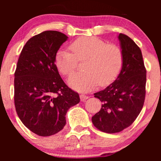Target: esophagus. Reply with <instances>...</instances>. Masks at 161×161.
Segmentation results:
<instances>
[{
    "instance_id": "obj_1",
    "label": "esophagus",
    "mask_w": 161,
    "mask_h": 161,
    "mask_svg": "<svg viewBox=\"0 0 161 161\" xmlns=\"http://www.w3.org/2000/svg\"><path fill=\"white\" fill-rule=\"evenodd\" d=\"M79 97H80L81 101H86V100H87V99L88 98V97H88V96L84 95V94H81Z\"/></svg>"
}]
</instances>
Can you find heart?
Segmentation results:
<instances>
[{
    "mask_svg": "<svg viewBox=\"0 0 161 161\" xmlns=\"http://www.w3.org/2000/svg\"><path fill=\"white\" fill-rule=\"evenodd\" d=\"M72 52L66 50L57 51L55 64L64 75L75 71L78 61L86 60L85 73H75L68 79V84L79 92H88L97 85L107 86L115 81L120 73L123 55L120 47L96 37H82L69 46Z\"/></svg>",
    "mask_w": 161,
    "mask_h": 161,
    "instance_id": "b5f03b06",
    "label": "heart"
}]
</instances>
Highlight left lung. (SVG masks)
Segmentation results:
<instances>
[{
  "label": "left lung",
  "mask_w": 161,
  "mask_h": 161,
  "mask_svg": "<svg viewBox=\"0 0 161 161\" xmlns=\"http://www.w3.org/2000/svg\"><path fill=\"white\" fill-rule=\"evenodd\" d=\"M123 55V67L114 82L94 94L102 102L92 121L106 133H116L129 127L143 108L145 98L146 69L139 47L129 36H118Z\"/></svg>",
  "instance_id": "1"
}]
</instances>
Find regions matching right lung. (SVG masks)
Returning <instances> with one entry per match:
<instances>
[{"mask_svg": "<svg viewBox=\"0 0 161 161\" xmlns=\"http://www.w3.org/2000/svg\"><path fill=\"white\" fill-rule=\"evenodd\" d=\"M68 37L45 31L22 50L14 73V104L20 120L35 134L50 136L66 125L67 110L80 101L59 74L55 57Z\"/></svg>", "mask_w": 161, "mask_h": 161, "instance_id": "1", "label": "right lung"}]
</instances>
